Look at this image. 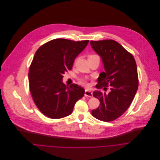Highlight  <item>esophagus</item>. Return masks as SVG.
<instances>
[{"mask_svg": "<svg viewBox=\"0 0 160 160\" xmlns=\"http://www.w3.org/2000/svg\"><path fill=\"white\" fill-rule=\"evenodd\" d=\"M84 96L85 97H92V92L91 91H89L88 89L85 90L84 92Z\"/></svg>", "mask_w": 160, "mask_h": 160, "instance_id": "1", "label": "esophagus"}]
</instances>
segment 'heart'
<instances>
[{"label": "heart", "mask_w": 160, "mask_h": 160, "mask_svg": "<svg viewBox=\"0 0 160 160\" xmlns=\"http://www.w3.org/2000/svg\"><path fill=\"white\" fill-rule=\"evenodd\" d=\"M93 56H97V55H90L89 57H93ZM81 83H82V84H84V85L86 86H88V84L86 82V80H84V79H82V80H81Z\"/></svg>", "instance_id": "b5f03b06"}]
</instances>
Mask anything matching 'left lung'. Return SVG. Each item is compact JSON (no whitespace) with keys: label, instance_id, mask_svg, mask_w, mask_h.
<instances>
[{"label":"left lung","instance_id":"1","mask_svg":"<svg viewBox=\"0 0 160 160\" xmlns=\"http://www.w3.org/2000/svg\"><path fill=\"white\" fill-rule=\"evenodd\" d=\"M90 44L102 58L105 69L100 74L96 88L110 86L108 94L98 90L92 92L93 97L100 100V106L91 113L102 121H113L129 107L138 91L136 63L134 57L114 40L91 41Z\"/></svg>","mask_w":160,"mask_h":160}]
</instances>
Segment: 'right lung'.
Instances as JSON below:
<instances>
[{
    "instance_id": "1",
    "label": "right lung",
    "mask_w": 160,
    "mask_h": 160,
    "mask_svg": "<svg viewBox=\"0 0 160 160\" xmlns=\"http://www.w3.org/2000/svg\"><path fill=\"white\" fill-rule=\"evenodd\" d=\"M88 42L58 38L37 51L29 70V89L37 107L45 116L51 118L68 116L76 102L83 97L85 91L82 87L76 84L66 86L62 79L72 69L75 58Z\"/></svg>"
}]
</instances>
